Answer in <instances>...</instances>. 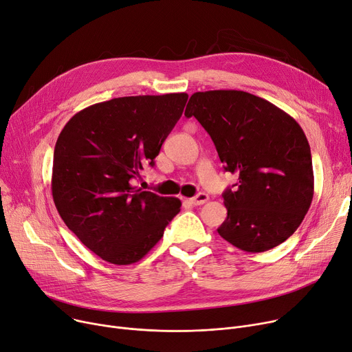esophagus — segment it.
I'll use <instances>...</instances> for the list:
<instances>
[{
    "mask_svg": "<svg viewBox=\"0 0 352 352\" xmlns=\"http://www.w3.org/2000/svg\"><path fill=\"white\" fill-rule=\"evenodd\" d=\"M208 199H210L208 194L199 192V194H197L194 198H191L190 201H191V204H194V206H202V204H206V202H207Z\"/></svg>",
    "mask_w": 352,
    "mask_h": 352,
    "instance_id": "esophagus-1",
    "label": "esophagus"
}]
</instances>
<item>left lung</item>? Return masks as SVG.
Segmentation results:
<instances>
[{
	"label": "left lung",
	"instance_id": "8db88e82",
	"mask_svg": "<svg viewBox=\"0 0 352 352\" xmlns=\"http://www.w3.org/2000/svg\"><path fill=\"white\" fill-rule=\"evenodd\" d=\"M206 128L226 171L238 175L223 197L217 230L247 252H264L300 227L314 197L308 140L300 124L270 101L236 89L194 92L186 117Z\"/></svg>",
	"mask_w": 352,
	"mask_h": 352
}]
</instances>
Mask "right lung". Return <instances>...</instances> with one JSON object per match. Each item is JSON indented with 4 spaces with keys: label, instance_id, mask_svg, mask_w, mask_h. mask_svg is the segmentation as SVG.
I'll list each match as a JSON object with an SVG mask.
<instances>
[{
    "label": "right lung",
    "instance_id": "obj_1",
    "mask_svg": "<svg viewBox=\"0 0 352 352\" xmlns=\"http://www.w3.org/2000/svg\"><path fill=\"white\" fill-rule=\"evenodd\" d=\"M186 92L120 97L74 116L55 144L51 191L65 226L104 261H140L181 201L133 187L182 116Z\"/></svg>",
    "mask_w": 352,
    "mask_h": 352
}]
</instances>
